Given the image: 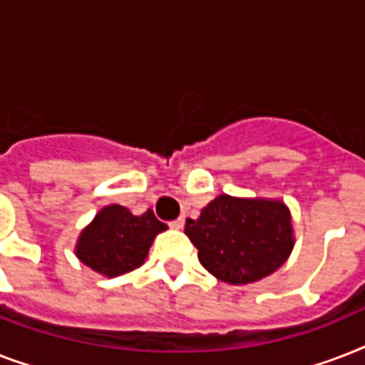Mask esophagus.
Masks as SVG:
<instances>
[{
	"mask_svg": "<svg viewBox=\"0 0 365 365\" xmlns=\"http://www.w3.org/2000/svg\"><path fill=\"white\" fill-rule=\"evenodd\" d=\"M183 223H185V217H178L174 222H170L172 229H183Z\"/></svg>",
	"mask_w": 365,
	"mask_h": 365,
	"instance_id": "34e87169",
	"label": "esophagus"
}]
</instances>
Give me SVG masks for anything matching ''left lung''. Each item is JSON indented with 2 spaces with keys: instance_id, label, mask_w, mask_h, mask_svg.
Instances as JSON below:
<instances>
[{
  "instance_id": "8db88e82",
  "label": "left lung",
  "mask_w": 365,
  "mask_h": 365,
  "mask_svg": "<svg viewBox=\"0 0 365 365\" xmlns=\"http://www.w3.org/2000/svg\"><path fill=\"white\" fill-rule=\"evenodd\" d=\"M185 235L199 250L200 265L235 286L272 274L294 250L288 206L274 199L220 195L185 222Z\"/></svg>"
}]
</instances>
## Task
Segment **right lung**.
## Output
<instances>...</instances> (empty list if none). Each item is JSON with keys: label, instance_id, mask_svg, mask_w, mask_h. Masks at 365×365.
Masks as SVG:
<instances>
[{"label": "right lung", "instance_id": "add662e5", "mask_svg": "<svg viewBox=\"0 0 365 365\" xmlns=\"http://www.w3.org/2000/svg\"><path fill=\"white\" fill-rule=\"evenodd\" d=\"M165 229L151 210L134 216L125 206L110 205L83 229L76 255L104 277H119L142 265L155 237Z\"/></svg>", "mask_w": 365, "mask_h": 365}]
</instances>
